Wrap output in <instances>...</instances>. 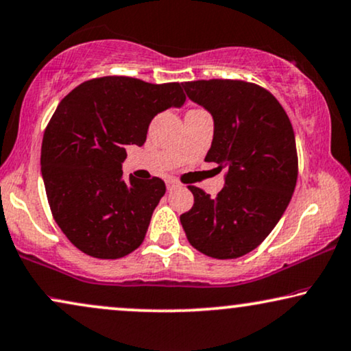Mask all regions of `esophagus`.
<instances>
[{"instance_id": "1", "label": "esophagus", "mask_w": 351, "mask_h": 351, "mask_svg": "<svg viewBox=\"0 0 351 351\" xmlns=\"http://www.w3.org/2000/svg\"><path fill=\"white\" fill-rule=\"evenodd\" d=\"M166 186H167V190H172V189H176V186H179V182L174 180V179H167Z\"/></svg>"}]
</instances>
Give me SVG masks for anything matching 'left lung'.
Returning a JSON list of instances; mask_svg holds the SVG:
<instances>
[{
  "label": "left lung",
  "mask_w": 351,
  "mask_h": 351,
  "mask_svg": "<svg viewBox=\"0 0 351 351\" xmlns=\"http://www.w3.org/2000/svg\"><path fill=\"white\" fill-rule=\"evenodd\" d=\"M182 86L215 121L204 161L226 169L216 198L189 186L195 203L180 216L182 227L206 256L240 258L271 234L293 195L298 158L292 124L280 103L250 82L213 79Z\"/></svg>",
  "instance_id": "left-lung-1"
}]
</instances>
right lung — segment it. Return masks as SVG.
I'll list each match as a JSON object with an SVG mask.
<instances>
[{
    "label": "right lung",
    "instance_id": "obj_1",
    "mask_svg": "<svg viewBox=\"0 0 351 351\" xmlns=\"http://www.w3.org/2000/svg\"><path fill=\"white\" fill-rule=\"evenodd\" d=\"M184 103L179 84L111 75L84 82L58 104L40 165L54 221L80 252L117 259L142 245L166 185L124 180L125 149L142 147L154 116Z\"/></svg>",
    "mask_w": 351,
    "mask_h": 351
}]
</instances>
